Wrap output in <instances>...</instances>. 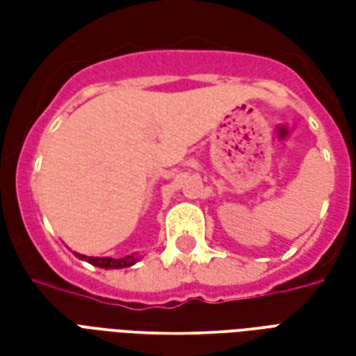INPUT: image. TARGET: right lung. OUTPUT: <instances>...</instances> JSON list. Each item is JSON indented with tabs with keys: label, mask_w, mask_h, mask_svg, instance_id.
Listing matches in <instances>:
<instances>
[{
	"label": "right lung",
	"mask_w": 356,
	"mask_h": 356,
	"mask_svg": "<svg viewBox=\"0 0 356 356\" xmlns=\"http://www.w3.org/2000/svg\"><path fill=\"white\" fill-rule=\"evenodd\" d=\"M80 259H86L95 267H101V268H125V267H131L133 263L137 261V257L135 255H125L122 259H112V257H88V255H81L76 254Z\"/></svg>",
	"instance_id": "1"
}]
</instances>
